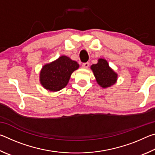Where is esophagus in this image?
<instances>
[{"mask_svg":"<svg viewBox=\"0 0 155 155\" xmlns=\"http://www.w3.org/2000/svg\"><path fill=\"white\" fill-rule=\"evenodd\" d=\"M89 65H90V64H89L88 62L83 63V64H82V68H87L89 67Z\"/></svg>","mask_w":155,"mask_h":155,"instance_id":"1","label":"esophagus"}]
</instances>
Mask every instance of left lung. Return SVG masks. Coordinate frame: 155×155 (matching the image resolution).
Returning <instances> with one entry per match:
<instances>
[{
  "instance_id": "8db88e82",
  "label": "left lung",
  "mask_w": 155,
  "mask_h": 155,
  "mask_svg": "<svg viewBox=\"0 0 155 155\" xmlns=\"http://www.w3.org/2000/svg\"><path fill=\"white\" fill-rule=\"evenodd\" d=\"M96 81L101 87L104 88L110 87L115 83L117 75L109 68L108 63L105 59H99L98 64L91 66Z\"/></svg>"
}]
</instances>
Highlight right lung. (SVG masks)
I'll list each match as a JSON object with an SVG mask.
<instances>
[{"label":"right lung","mask_w":155,"mask_h":155,"mask_svg":"<svg viewBox=\"0 0 155 155\" xmlns=\"http://www.w3.org/2000/svg\"><path fill=\"white\" fill-rule=\"evenodd\" d=\"M77 62L66 56L60 57L56 61L46 64L40 72V82L43 87L52 91L64 88L72 73L78 68Z\"/></svg>","instance_id":"add662e5"}]
</instances>
